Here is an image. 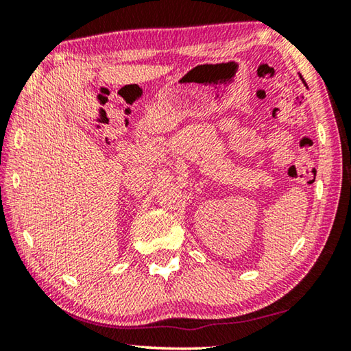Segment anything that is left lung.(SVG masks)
<instances>
[{
    "instance_id": "left-lung-1",
    "label": "left lung",
    "mask_w": 351,
    "mask_h": 351,
    "mask_svg": "<svg viewBox=\"0 0 351 351\" xmlns=\"http://www.w3.org/2000/svg\"><path fill=\"white\" fill-rule=\"evenodd\" d=\"M302 80H304V79H302ZM304 83H305V80H304Z\"/></svg>"
}]
</instances>
